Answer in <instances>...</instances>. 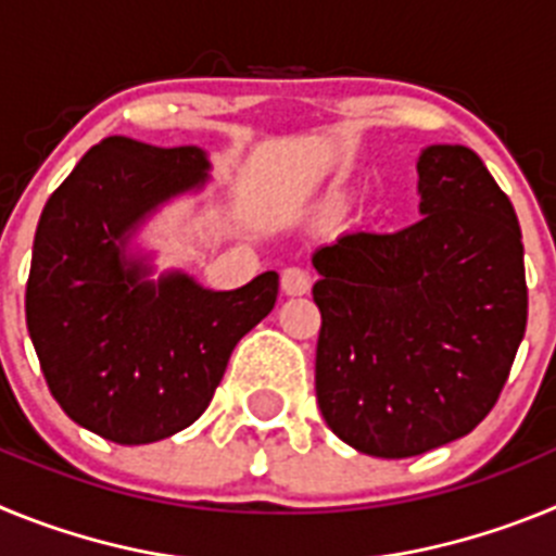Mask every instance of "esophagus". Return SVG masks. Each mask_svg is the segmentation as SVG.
Segmentation results:
<instances>
[{
  "label": "esophagus",
  "mask_w": 556,
  "mask_h": 556,
  "mask_svg": "<svg viewBox=\"0 0 556 556\" xmlns=\"http://www.w3.org/2000/svg\"><path fill=\"white\" fill-rule=\"evenodd\" d=\"M281 287L287 294H306L312 287V278L303 267H287L281 273Z\"/></svg>",
  "instance_id": "esophagus-1"
}]
</instances>
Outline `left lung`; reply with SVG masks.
<instances>
[{
    "label": "left lung",
    "instance_id": "obj_1",
    "mask_svg": "<svg viewBox=\"0 0 556 556\" xmlns=\"http://www.w3.org/2000/svg\"><path fill=\"white\" fill-rule=\"evenodd\" d=\"M417 172L415 225L351 230L312 258L317 404L339 440L381 459L470 434L507 384L529 314L520 225L488 166L434 144Z\"/></svg>",
    "mask_w": 556,
    "mask_h": 556
}]
</instances>
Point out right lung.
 <instances>
[{
  "label": "right lung",
  "instance_id": "obj_1",
  "mask_svg": "<svg viewBox=\"0 0 556 556\" xmlns=\"http://www.w3.org/2000/svg\"><path fill=\"white\" fill-rule=\"evenodd\" d=\"M198 147L111 136L83 155L38 219L24 312L43 378L77 426L159 443L211 404L236 342L273 312L278 275L211 292L186 275L141 281L122 236L152 205L203 184Z\"/></svg>",
  "mask_w": 556,
  "mask_h": 556
}]
</instances>
